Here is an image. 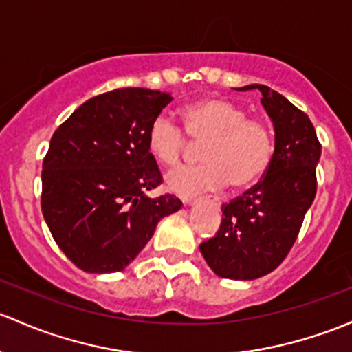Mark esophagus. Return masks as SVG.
<instances>
[{
    "label": "esophagus",
    "instance_id": "esophagus-1",
    "mask_svg": "<svg viewBox=\"0 0 352 352\" xmlns=\"http://www.w3.org/2000/svg\"><path fill=\"white\" fill-rule=\"evenodd\" d=\"M184 204H186V206H192V204H194V202H195V199H192V197H186V199H184Z\"/></svg>",
    "mask_w": 352,
    "mask_h": 352
}]
</instances>
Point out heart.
<instances>
[{
	"instance_id": "1",
	"label": "heart",
	"mask_w": 352,
	"mask_h": 352,
	"mask_svg": "<svg viewBox=\"0 0 352 352\" xmlns=\"http://www.w3.org/2000/svg\"><path fill=\"white\" fill-rule=\"evenodd\" d=\"M186 133L195 143H204V164L179 166L166 175V186L180 195L253 186L268 168L273 157V133L260 118L246 116L241 106L223 98H204L182 109ZM150 153L162 165H177L188 142L179 124L160 113L146 131Z\"/></svg>"
}]
</instances>
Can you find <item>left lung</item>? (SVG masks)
<instances>
[{
    "mask_svg": "<svg viewBox=\"0 0 352 352\" xmlns=\"http://www.w3.org/2000/svg\"><path fill=\"white\" fill-rule=\"evenodd\" d=\"M261 104L275 128V151L263 179L223 204V223L216 236L199 246L221 278L254 280L276 268L294 246L303 217L317 192L316 168L320 143L303 111L261 84Z\"/></svg>",
    "mask_w": 352,
    "mask_h": 352,
    "instance_id": "left-lung-1",
    "label": "left lung"
}]
</instances>
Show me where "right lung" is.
Here are the masks:
<instances>
[{"label": "right lung", "mask_w": 352, "mask_h": 352, "mask_svg": "<svg viewBox=\"0 0 352 352\" xmlns=\"http://www.w3.org/2000/svg\"><path fill=\"white\" fill-rule=\"evenodd\" d=\"M170 101L151 89H114L89 99L55 129L43 158L42 212L77 268L121 272L158 221L182 207L175 195H146L162 184L146 131Z\"/></svg>", "instance_id": "add662e5"}]
</instances>
